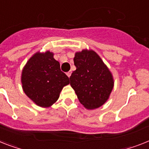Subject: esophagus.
Instances as JSON below:
<instances>
[{
	"label": "esophagus",
	"instance_id": "obj_1",
	"mask_svg": "<svg viewBox=\"0 0 149 149\" xmlns=\"http://www.w3.org/2000/svg\"><path fill=\"white\" fill-rule=\"evenodd\" d=\"M66 74H67V76L68 77H70V76H71V74H72V72H67V73H66Z\"/></svg>",
	"mask_w": 149,
	"mask_h": 149
}]
</instances>
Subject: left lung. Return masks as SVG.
<instances>
[{"instance_id":"obj_1","label":"left lung","mask_w":149,"mask_h":149,"mask_svg":"<svg viewBox=\"0 0 149 149\" xmlns=\"http://www.w3.org/2000/svg\"><path fill=\"white\" fill-rule=\"evenodd\" d=\"M76 70L70 77V84L80 103L88 110L104 105L114 86L111 72L98 54L92 49L75 52Z\"/></svg>"}]
</instances>
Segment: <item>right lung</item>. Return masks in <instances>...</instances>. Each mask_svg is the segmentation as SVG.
Masks as SVG:
<instances>
[{"label":"right lung","instance_id":"right-lung-1","mask_svg":"<svg viewBox=\"0 0 149 149\" xmlns=\"http://www.w3.org/2000/svg\"><path fill=\"white\" fill-rule=\"evenodd\" d=\"M21 83L24 93L34 104L47 108L57 101L69 79L60 69L53 52L48 50L30 57L22 70Z\"/></svg>","mask_w":149,"mask_h":149}]
</instances>
